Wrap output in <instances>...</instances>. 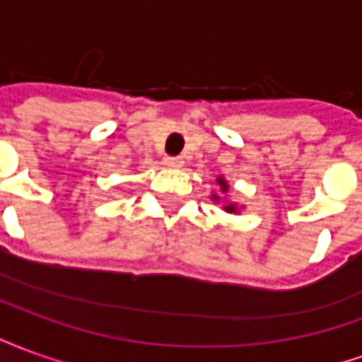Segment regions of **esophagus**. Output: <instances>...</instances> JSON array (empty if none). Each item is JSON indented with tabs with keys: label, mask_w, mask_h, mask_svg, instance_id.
<instances>
[{
	"label": "esophagus",
	"mask_w": 362,
	"mask_h": 362,
	"mask_svg": "<svg viewBox=\"0 0 362 362\" xmlns=\"http://www.w3.org/2000/svg\"><path fill=\"white\" fill-rule=\"evenodd\" d=\"M165 165L170 166V168H180L184 160H182V157H165Z\"/></svg>",
	"instance_id": "1"
}]
</instances>
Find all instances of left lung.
Instances as JSON below:
<instances>
[{"label": "left lung", "instance_id": "8db88e82", "mask_svg": "<svg viewBox=\"0 0 362 362\" xmlns=\"http://www.w3.org/2000/svg\"><path fill=\"white\" fill-rule=\"evenodd\" d=\"M215 182H217V186H219L221 194H227L230 186H228V182L225 180V176H217V180H215ZM211 199L215 202V204H219L221 196H219V194H215V192H213ZM223 211L235 213V215H236V213L240 211V207H238V204H235V202H227V197H223Z\"/></svg>", "mask_w": 362, "mask_h": 362}]
</instances>
